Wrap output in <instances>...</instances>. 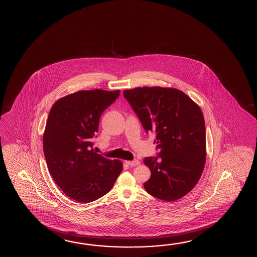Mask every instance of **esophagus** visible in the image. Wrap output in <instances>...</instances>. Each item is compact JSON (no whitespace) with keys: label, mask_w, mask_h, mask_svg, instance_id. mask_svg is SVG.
<instances>
[{"label":"esophagus","mask_w":257,"mask_h":257,"mask_svg":"<svg viewBox=\"0 0 257 257\" xmlns=\"http://www.w3.org/2000/svg\"><path fill=\"white\" fill-rule=\"evenodd\" d=\"M126 164L128 165V166H130V167H137V166H138L139 164H140V162L138 161V160H133V161H125Z\"/></svg>","instance_id":"1"}]
</instances>
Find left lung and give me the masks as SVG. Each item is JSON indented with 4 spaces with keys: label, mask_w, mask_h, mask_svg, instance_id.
Here are the masks:
<instances>
[{
    "label": "left lung",
    "mask_w": 257,
    "mask_h": 257,
    "mask_svg": "<svg viewBox=\"0 0 257 257\" xmlns=\"http://www.w3.org/2000/svg\"><path fill=\"white\" fill-rule=\"evenodd\" d=\"M147 134H156L157 157L145 158L151 177L148 193L174 201L198 183L206 160L204 117L198 105L181 90L143 87L123 91Z\"/></svg>",
    "instance_id": "left-lung-1"
}]
</instances>
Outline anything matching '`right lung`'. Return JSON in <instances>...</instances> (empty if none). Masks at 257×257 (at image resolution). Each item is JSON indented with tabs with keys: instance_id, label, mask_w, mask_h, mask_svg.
I'll use <instances>...</instances> for the list:
<instances>
[{
	"instance_id": "obj_1",
	"label": "right lung",
	"mask_w": 257,
	"mask_h": 257,
	"mask_svg": "<svg viewBox=\"0 0 257 257\" xmlns=\"http://www.w3.org/2000/svg\"><path fill=\"white\" fill-rule=\"evenodd\" d=\"M120 90H80L56 101L43 137L47 168L54 181L70 199L89 203L108 193L122 171L119 160L93 150L100 115Z\"/></svg>"
}]
</instances>
